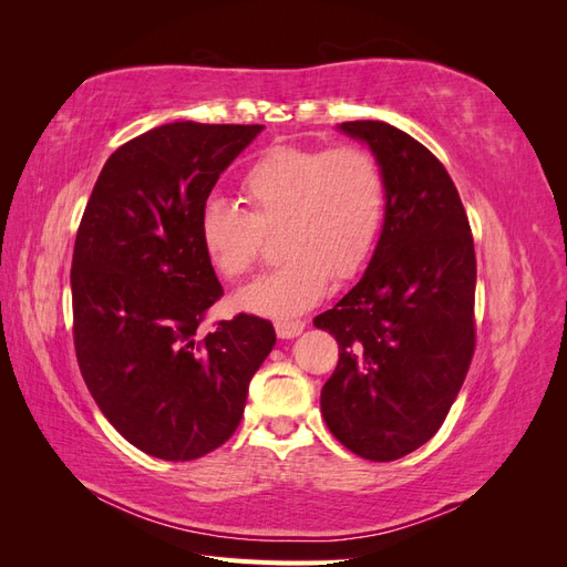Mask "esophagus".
I'll return each instance as SVG.
<instances>
[{
  "instance_id": "obj_1",
  "label": "esophagus",
  "mask_w": 567,
  "mask_h": 567,
  "mask_svg": "<svg viewBox=\"0 0 567 567\" xmlns=\"http://www.w3.org/2000/svg\"><path fill=\"white\" fill-rule=\"evenodd\" d=\"M274 329H277V336L279 338H298L302 331H305V321H277V323H274Z\"/></svg>"
}]
</instances>
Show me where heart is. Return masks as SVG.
<instances>
[{
	"instance_id": "1",
	"label": "heart",
	"mask_w": 567,
	"mask_h": 567,
	"mask_svg": "<svg viewBox=\"0 0 567 567\" xmlns=\"http://www.w3.org/2000/svg\"><path fill=\"white\" fill-rule=\"evenodd\" d=\"M250 213L210 196L200 205L198 238L205 257L227 279L252 271L262 229L281 227L288 260L260 281L238 290L241 310L293 317L317 305L338 279L354 277L379 241L385 182L379 163L359 146L329 151L274 146L241 182Z\"/></svg>"
}]
</instances>
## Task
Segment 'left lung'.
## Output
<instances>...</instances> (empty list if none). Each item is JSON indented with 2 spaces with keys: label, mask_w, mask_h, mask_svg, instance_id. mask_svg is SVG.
Segmentation results:
<instances>
[{
  "label": "left lung",
  "mask_w": 567,
  "mask_h": 567,
  "mask_svg": "<svg viewBox=\"0 0 567 567\" xmlns=\"http://www.w3.org/2000/svg\"><path fill=\"white\" fill-rule=\"evenodd\" d=\"M373 153L385 217L362 279L315 326L338 340L321 416L369 461H394L431 440L450 414L475 348V250L444 165L383 120L338 125Z\"/></svg>",
  "instance_id": "obj_1"
}]
</instances>
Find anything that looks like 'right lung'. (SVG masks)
<instances>
[{
  "instance_id": "add662e5",
  "label": "right lung",
  "mask_w": 567,
  "mask_h": 567,
  "mask_svg": "<svg viewBox=\"0 0 567 567\" xmlns=\"http://www.w3.org/2000/svg\"><path fill=\"white\" fill-rule=\"evenodd\" d=\"M262 130L177 120L140 134L106 161L80 221L71 288L82 379L115 431L156 458L225 444L277 342L250 315L198 331L221 296L200 205Z\"/></svg>"
}]
</instances>
